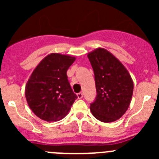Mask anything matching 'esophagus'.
<instances>
[{"instance_id":"1","label":"esophagus","mask_w":159,"mask_h":159,"mask_svg":"<svg viewBox=\"0 0 159 159\" xmlns=\"http://www.w3.org/2000/svg\"><path fill=\"white\" fill-rule=\"evenodd\" d=\"M77 96H78V98H79V99L82 98H83V94H82V92L78 93V94H77Z\"/></svg>"}]
</instances>
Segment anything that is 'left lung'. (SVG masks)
<instances>
[{
	"label": "left lung",
	"mask_w": 159,
	"mask_h": 159,
	"mask_svg": "<svg viewBox=\"0 0 159 159\" xmlns=\"http://www.w3.org/2000/svg\"><path fill=\"white\" fill-rule=\"evenodd\" d=\"M94 70L97 96L90 105L91 113L102 122L121 118L131 103L132 78L121 62L106 49L98 48L88 54Z\"/></svg>",
	"instance_id": "left-lung-1"
}]
</instances>
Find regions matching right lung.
I'll use <instances>...</instances> for the list:
<instances>
[{
    "label": "right lung",
    "instance_id": "1",
    "mask_svg": "<svg viewBox=\"0 0 159 159\" xmlns=\"http://www.w3.org/2000/svg\"><path fill=\"white\" fill-rule=\"evenodd\" d=\"M75 59L70 55L51 53L42 59L30 75L25 86V97L28 106L41 119H62L78 98L67 76V70Z\"/></svg>",
    "mask_w": 159,
    "mask_h": 159
}]
</instances>
